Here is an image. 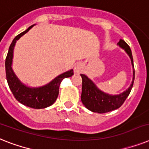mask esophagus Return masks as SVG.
I'll list each match as a JSON object with an SVG mask.
<instances>
[{
    "label": "esophagus",
    "mask_w": 149,
    "mask_h": 149,
    "mask_svg": "<svg viewBox=\"0 0 149 149\" xmlns=\"http://www.w3.org/2000/svg\"><path fill=\"white\" fill-rule=\"evenodd\" d=\"M74 71L75 72H77V73H79V72L82 71V66H81L80 64H77V65L75 66Z\"/></svg>",
    "instance_id": "34e87169"
}]
</instances>
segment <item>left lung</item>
I'll return each instance as SVG.
<instances>
[{
  "label": "left lung",
  "mask_w": 149,
  "mask_h": 149,
  "mask_svg": "<svg viewBox=\"0 0 149 149\" xmlns=\"http://www.w3.org/2000/svg\"><path fill=\"white\" fill-rule=\"evenodd\" d=\"M118 44L125 49V52L129 54V57L131 59L132 64L134 66L133 58L129 46L122 39L119 40ZM81 77L83 79L81 101L83 105L92 112L106 113L119 108L124 103L133 86L134 79H135V70H133V80L130 86L129 87V89H126V91L123 92V93L116 95L104 93L102 91H100L95 86V85H94V83L86 75L81 74Z\"/></svg>",
  "instance_id": "8db88e82"
}]
</instances>
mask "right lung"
<instances>
[{
  "instance_id": "right-lung-1",
  "label": "right lung",
  "mask_w": 149,
  "mask_h": 149,
  "mask_svg": "<svg viewBox=\"0 0 149 149\" xmlns=\"http://www.w3.org/2000/svg\"><path fill=\"white\" fill-rule=\"evenodd\" d=\"M33 26V25L30 26L24 32L20 33L12 41L5 60L6 78L12 93L18 102L31 108L43 109L54 103L59 94L60 83L64 78L72 77L73 75V70H71L64 72L63 74L58 76L49 84L40 88H30L23 85L20 83L11 68L13 52H14L16 41L20 39V37H22L26 32H28L29 30L32 28Z\"/></svg>"
}]
</instances>
